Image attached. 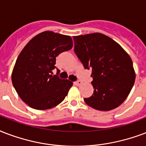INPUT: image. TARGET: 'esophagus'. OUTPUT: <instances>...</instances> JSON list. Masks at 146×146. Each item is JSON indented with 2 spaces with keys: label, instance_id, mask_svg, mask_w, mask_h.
<instances>
[{
  "label": "esophagus",
  "instance_id": "1",
  "mask_svg": "<svg viewBox=\"0 0 146 146\" xmlns=\"http://www.w3.org/2000/svg\"><path fill=\"white\" fill-rule=\"evenodd\" d=\"M74 84H75L76 86H80L81 84H82V81L81 80L76 81V82H74Z\"/></svg>",
  "mask_w": 146,
  "mask_h": 146
}]
</instances>
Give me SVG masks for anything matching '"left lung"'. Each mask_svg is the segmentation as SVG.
Returning a JSON list of instances; mask_svg holds the SVG:
<instances>
[{"instance_id":"8db88e82","label":"left lung","mask_w":146,"mask_h":146,"mask_svg":"<svg viewBox=\"0 0 146 146\" xmlns=\"http://www.w3.org/2000/svg\"><path fill=\"white\" fill-rule=\"evenodd\" d=\"M74 52L85 69L92 70L94 91L85 98L88 106L109 111L122 104L134 85L132 59L119 44L103 33L73 36Z\"/></svg>"}]
</instances>
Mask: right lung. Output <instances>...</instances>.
Wrapping results in <instances>:
<instances>
[{
  "mask_svg": "<svg viewBox=\"0 0 146 146\" xmlns=\"http://www.w3.org/2000/svg\"><path fill=\"white\" fill-rule=\"evenodd\" d=\"M73 47L70 36L44 31L29 41L17 59L12 83L24 103L38 110L51 109L63 101L73 82L53 75L56 57Z\"/></svg>",
  "mask_w": 146,
  "mask_h": 146,
  "instance_id": "obj_1",
  "label": "right lung"
}]
</instances>
